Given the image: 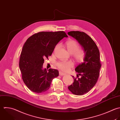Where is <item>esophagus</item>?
Returning a JSON list of instances; mask_svg holds the SVG:
<instances>
[{
	"mask_svg": "<svg viewBox=\"0 0 120 120\" xmlns=\"http://www.w3.org/2000/svg\"><path fill=\"white\" fill-rule=\"evenodd\" d=\"M65 74H66L65 73L63 72L62 71H59V75H60V76H63V75H65Z\"/></svg>",
	"mask_w": 120,
	"mask_h": 120,
	"instance_id": "obj_1",
	"label": "esophagus"
}]
</instances>
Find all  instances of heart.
<instances>
[{
    "label": "heart",
    "instance_id": "heart-1",
    "mask_svg": "<svg viewBox=\"0 0 120 120\" xmlns=\"http://www.w3.org/2000/svg\"><path fill=\"white\" fill-rule=\"evenodd\" d=\"M65 46L68 51L72 54L75 60L78 62L83 61L85 57V53L83 50L79 49V46L78 43L74 40H69L65 43ZM59 47L57 45L55 48L54 50H56ZM59 69L64 71H68L73 66V63L71 61H62L58 62L56 64Z\"/></svg>",
    "mask_w": 120,
    "mask_h": 120
}]
</instances>
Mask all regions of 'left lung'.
Masks as SVG:
<instances>
[{"label":"left lung","mask_w":120,"mask_h":120,"mask_svg":"<svg viewBox=\"0 0 120 120\" xmlns=\"http://www.w3.org/2000/svg\"><path fill=\"white\" fill-rule=\"evenodd\" d=\"M69 35L75 38L83 48L85 52L84 62L75 68L77 78H72L74 82L68 86L74 94L82 95L88 93L96 84L101 64L100 51L93 40L86 34L80 31H70ZM80 76L79 78L78 77Z\"/></svg>","instance_id":"obj_1"}]
</instances>
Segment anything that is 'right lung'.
<instances>
[{
    "label": "right lung",
    "instance_id": "obj_1",
    "mask_svg": "<svg viewBox=\"0 0 120 120\" xmlns=\"http://www.w3.org/2000/svg\"><path fill=\"white\" fill-rule=\"evenodd\" d=\"M67 37L64 31L41 32L27 39L20 54L19 67L22 79L31 91L46 92L53 79L58 76V70L43 68L44 58H48L60 41Z\"/></svg>",
    "mask_w": 120,
    "mask_h": 120
}]
</instances>
